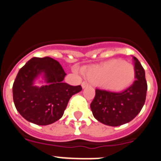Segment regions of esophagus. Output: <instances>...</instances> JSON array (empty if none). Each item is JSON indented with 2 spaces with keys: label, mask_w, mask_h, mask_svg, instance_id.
I'll return each mask as SVG.
<instances>
[{
  "label": "esophagus",
  "mask_w": 161,
  "mask_h": 161,
  "mask_svg": "<svg viewBox=\"0 0 161 161\" xmlns=\"http://www.w3.org/2000/svg\"><path fill=\"white\" fill-rule=\"evenodd\" d=\"M87 86H89V84H88L87 82L84 81L83 83L81 84V87L83 88V89H85V88H86V87H87Z\"/></svg>",
  "instance_id": "34e87169"
}]
</instances>
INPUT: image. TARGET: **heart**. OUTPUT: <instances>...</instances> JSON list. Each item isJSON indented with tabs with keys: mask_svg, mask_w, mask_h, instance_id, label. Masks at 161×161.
Returning <instances> with one entry per match:
<instances>
[{
	"mask_svg": "<svg viewBox=\"0 0 161 161\" xmlns=\"http://www.w3.org/2000/svg\"><path fill=\"white\" fill-rule=\"evenodd\" d=\"M135 75L133 64L119 59L108 61L85 72V77L89 81L114 92H120L130 86Z\"/></svg>",
	"mask_w": 161,
	"mask_h": 161,
	"instance_id": "b5f03b06",
	"label": "heart"
}]
</instances>
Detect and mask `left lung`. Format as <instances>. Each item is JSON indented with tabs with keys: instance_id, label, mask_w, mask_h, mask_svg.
Here are the masks:
<instances>
[{
	"instance_id": "8db88e82",
	"label": "left lung",
	"mask_w": 161,
	"mask_h": 161,
	"mask_svg": "<svg viewBox=\"0 0 161 161\" xmlns=\"http://www.w3.org/2000/svg\"><path fill=\"white\" fill-rule=\"evenodd\" d=\"M133 62L136 80L128 89L122 93L96 89L90 108L98 122L110 126L123 125L135 119L143 108L147 89L145 72L136 57Z\"/></svg>"
}]
</instances>
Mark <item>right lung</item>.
Returning a JSON list of instances; mask_svg holds the SVG:
<instances>
[{"mask_svg":"<svg viewBox=\"0 0 161 161\" xmlns=\"http://www.w3.org/2000/svg\"><path fill=\"white\" fill-rule=\"evenodd\" d=\"M65 76L60 64L52 58L30 59L19 70L13 85L18 113L30 123L40 126L60 119L69 99L82 89L80 85L64 83ZM36 83L43 85L38 86Z\"/></svg>","mask_w":161,"mask_h":161,"instance_id":"obj_1","label":"right lung"}]
</instances>
